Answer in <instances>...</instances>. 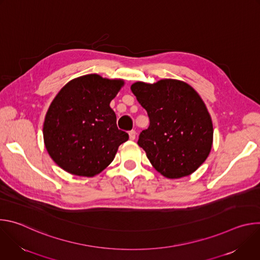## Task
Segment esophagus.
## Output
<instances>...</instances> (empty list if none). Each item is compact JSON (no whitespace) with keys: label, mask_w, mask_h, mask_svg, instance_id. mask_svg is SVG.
I'll return each instance as SVG.
<instances>
[{"label":"esophagus","mask_w":260,"mask_h":260,"mask_svg":"<svg viewBox=\"0 0 260 260\" xmlns=\"http://www.w3.org/2000/svg\"><path fill=\"white\" fill-rule=\"evenodd\" d=\"M128 136H129V140L134 141V140L136 139V132H135V131H131V132L128 133Z\"/></svg>","instance_id":"1"}]
</instances>
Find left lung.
Masks as SVG:
<instances>
[{
    "label": "left lung",
    "mask_w": 260,
    "mask_h": 260,
    "mask_svg": "<svg viewBox=\"0 0 260 260\" xmlns=\"http://www.w3.org/2000/svg\"><path fill=\"white\" fill-rule=\"evenodd\" d=\"M131 89L150 120L138 145L153 168L170 179L197 171L209 156L213 143L212 119L199 93L175 79L153 84L136 82Z\"/></svg>",
    "instance_id": "8db88e82"
}]
</instances>
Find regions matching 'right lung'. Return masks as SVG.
<instances>
[{
    "mask_svg": "<svg viewBox=\"0 0 260 260\" xmlns=\"http://www.w3.org/2000/svg\"><path fill=\"white\" fill-rule=\"evenodd\" d=\"M123 84L121 79L89 74L59 90L43 124L45 147L58 167L72 175L93 177L113 161L118 147L128 140L110 108Z\"/></svg>",
    "mask_w": 260,
    "mask_h": 260,
    "instance_id": "obj_1",
    "label": "right lung"
}]
</instances>
